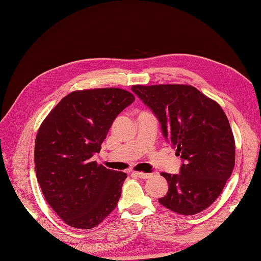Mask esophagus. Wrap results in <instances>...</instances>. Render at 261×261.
Wrapping results in <instances>:
<instances>
[{"label":"esophagus","mask_w":261,"mask_h":261,"mask_svg":"<svg viewBox=\"0 0 261 261\" xmlns=\"http://www.w3.org/2000/svg\"><path fill=\"white\" fill-rule=\"evenodd\" d=\"M134 174H136L137 177L141 178V179H147V178L150 177V173H145V172H137V171H134Z\"/></svg>","instance_id":"1"}]
</instances>
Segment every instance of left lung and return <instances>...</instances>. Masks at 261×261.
<instances>
[{
    "label": "left lung",
    "mask_w": 261,
    "mask_h": 261,
    "mask_svg": "<svg viewBox=\"0 0 261 261\" xmlns=\"http://www.w3.org/2000/svg\"><path fill=\"white\" fill-rule=\"evenodd\" d=\"M131 90L153 112L165 140L181 159L179 173H161L169 189L159 202L184 216L205 210L235 165L234 136L225 112L192 85H134Z\"/></svg>",
    "instance_id": "1"
}]
</instances>
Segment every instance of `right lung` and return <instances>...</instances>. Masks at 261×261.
Here are the masks:
<instances>
[{
	"instance_id": "add662e5",
	"label": "right lung",
	"mask_w": 261,
	"mask_h": 261,
	"mask_svg": "<svg viewBox=\"0 0 261 261\" xmlns=\"http://www.w3.org/2000/svg\"><path fill=\"white\" fill-rule=\"evenodd\" d=\"M135 101L117 88L67 94L42 123L35 140V171L57 215L74 228L90 229L115 209L126 173L92 161L120 113Z\"/></svg>"
}]
</instances>
